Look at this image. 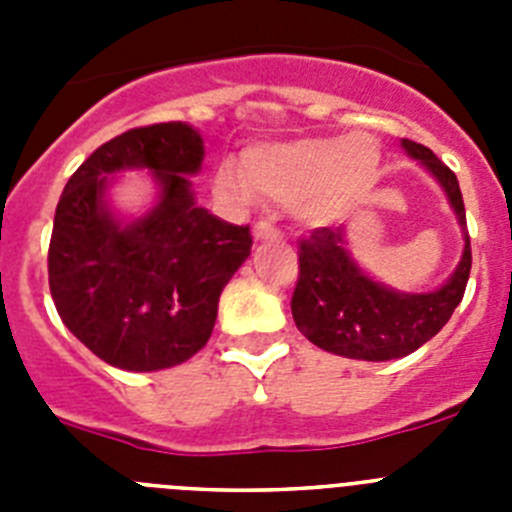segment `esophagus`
<instances>
[{
	"mask_svg": "<svg viewBox=\"0 0 512 512\" xmlns=\"http://www.w3.org/2000/svg\"><path fill=\"white\" fill-rule=\"evenodd\" d=\"M282 238V233H279L274 225L269 223V220H259V223L253 225V241L261 243V241H279Z\"/></svg>",
	"mask_w": 512,
	"mask_h": 512,
	"instance_id": "esophagus-1",
	"label": "esophagus"
}]
</instances>
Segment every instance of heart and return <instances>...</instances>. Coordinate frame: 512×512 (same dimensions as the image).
Returning a JSON list of instances; mask_svg holds the SVG:
<instances>
[{"mask_svg": "<svg viewBox=\"0 0 512 512\" xmlns=\"http://www.w3.org/2000/svg\"><path fill=\"white\" fill-rule=\"evenodd\" d=\"M382 174V151L372 133L307 135L264 143L246 153L243 171L225 166L217 187L235 205H251L256 192L292 205L307 228L346 220L369 197Z\"/></svg>", "mask_w": 512, "mask_h": 512, "instance_id": "obj_1", "label": "heart"}]
</instances>
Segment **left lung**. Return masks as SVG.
I'll return each instance as SVG.
<instances>
[{
    "instance_id": "obj_1",
    "label": "left lung",
    "mask_w": 512,
    "mask_h": 512,
    "mask_svg": "<svg viewBox=\"0 0 512 512\" xmlns=\"http://www.w3.org/2000/svg\"><path fill=\"white\" fill-rule=\"evenodd\" d=\"M402 151L436 179L461 228V259L451 277L431 292H400L374 279L348 248L346 228H318L300 241V282L292 318L310 343L328 354L359 361H392L431 341L464 297L472 248L456 174L431 148L400 140Z\"/></svg>"
}]
</instances>
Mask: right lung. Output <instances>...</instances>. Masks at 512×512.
Instances as JSON below:
<instances>
[{
  "instance_id": "obj_1",
  "label": "right lung",
  "mask_w": 512,
  "mask_h": 512,
  "mask_svg": "<svg viewBox=\"0 0 512 512\" xmlns=\"http://www.w3.org/2000/svg\"><path fill=\"white\" fill-rule=\"evenodd\" d=\"M205 140L189 122L135 128L74 171L53 217L48 284L63 325L125 372L192 359L212 336L225 284L251 256L248 225L197 205ZM125 170H148L154 200L122 213L111 192Z\"/></svg>"
}]
</instances>
